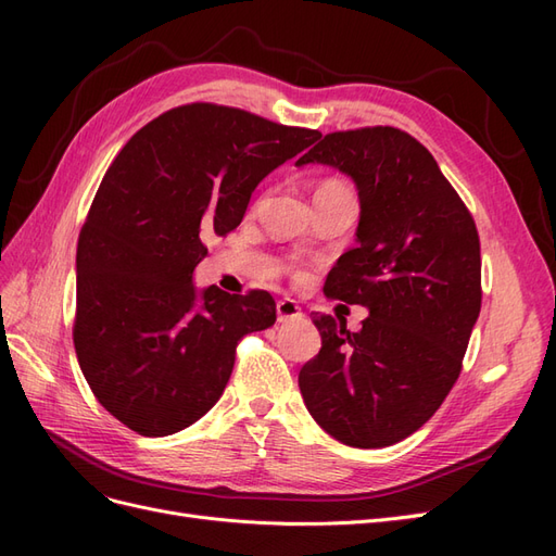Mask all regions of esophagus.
<instances>
[{"label": "esophagus", "mask_w": 556, "mask_h": 556, "mask_svg": "<svg viewBox=\"0 0 556 556\" xmlns=\"http://www.w3.org/2000/svg\"><path fill=\"white\" fill-rule=\"evenodd\" d=\"M276 313H278V323H294V319L304 317L294 299H280L276 304Z\"/></svg>", "instance_id": "obj_1"}]
</instances>
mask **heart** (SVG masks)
<instances>
[{"instance_id": "b5f03b06", "label": "heart", "mask_w": 556, "mask_h": 556, "mask_svg": "<svg viewBox=\"0 0 556 556\" xmlns=\"http://www.w3.org/2000/svg\"><path fill=\"white\" fill-rule=\"evenodd\" d=\"M315 192H327V194H352V190L343 180H325Z\"/></svg>"}]
</instances>
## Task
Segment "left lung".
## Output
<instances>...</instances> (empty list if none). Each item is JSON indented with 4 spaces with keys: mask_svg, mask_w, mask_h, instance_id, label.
Here are the masks:
<instances>
[{
    "mask_svg": "<svg viewBox=\"0 0 556 556\" xmlns=\"http://www.w3.org/2000/svg\"><path fill=\"white\" fill-rule=\"evenodd\" d=\"M327 164L359 197L357 245L325 294L368 311L359 331L313 315L323 339L299 371L308 413L336 441L387 447L422 427L457 382L480 315L473 217L429 150L394 127L333 131L296 166Z\"/></svg>",
    "mask_w": 556,
    "mask_h": 556,
    "instance_id": "left-lung-1",
    "label": "left lung"
}]
</instances>
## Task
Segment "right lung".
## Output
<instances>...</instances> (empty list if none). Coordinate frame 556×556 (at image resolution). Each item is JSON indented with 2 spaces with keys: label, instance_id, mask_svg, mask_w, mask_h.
<instances>
[{
  "label": "right lung",
  "instance_id": "add662e5",
  "mask_svg": "<svg viewBox=\"0 0 556 556\" xmlns=\"http://www.w3.org/2000/svg\"><path fill=\"white\" fill-rule=\"evenodd\" d=\"M323 134L215 104L162 113L99 185L76 250L74 345L97 401L141 435L204 417L237 345L276 323L268 292L197 290L204 241L243 220L257 185Z\"/></svg>",
  "mask_w": 556,
  "mask_h": 556
}]
</instances>
